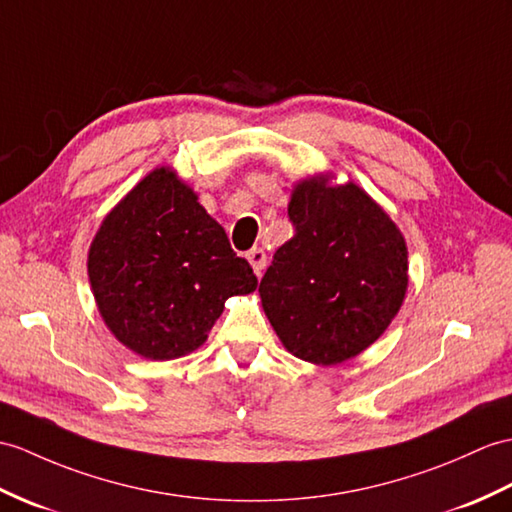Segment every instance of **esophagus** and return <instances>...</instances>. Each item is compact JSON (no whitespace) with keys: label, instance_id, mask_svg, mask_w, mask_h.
Listing matches in <instances>:
<instances>
[{"label":"esophagus","instance_id":"1","mask_svg":"<svg viewBox=\"0 0 512 512\" xmlns=\"http://www.w3.org/2000/svg\"><path fill=\"white\" fill-rule=\"evenodd\" d=\"M246 259H248V264L253 266V272L257 277H261V272L266 270V253L261 251V248H251V251L246 253Z\"/></svg>","mask_w":512,"mask_h":512}]
</instances>
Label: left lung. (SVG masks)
<instances>
[{
	"mask_svg": "<svg viewBox=\"0 0 512 512\" xmlns=\"http://www.w3.org/2000/svg\"><path fill=\"white\" fill-rule=\"evenodd\" d=\"M320 172L294 183V237L259 283L261 307L294 358L336 366L384 334L408 292L406 237L353 183Z\"/></svg>",
	"mask_w": 512,
	"mask_h": 512,
	"instance_id": "1",
	"label": "left lung"
}]
</instances>
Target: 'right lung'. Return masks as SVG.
Masks as SVG:
<instances>
[{"mask_svg": "<svg viewBox=\"0 0 512 512\" xmlns=\"http://www.w3.org/2000/svg\"><path fill=\"white\" fill-rule=\"evenodd\" d=\"M87 272L115 340L154 362L202 347L227 299L257 288L248 261L168 165L148 172L106 213Z\"/></svg>", "mask_w": 512, "mask_h": 512, "instance_id": "add662e5", "label": "right lung"}]
</instances>
